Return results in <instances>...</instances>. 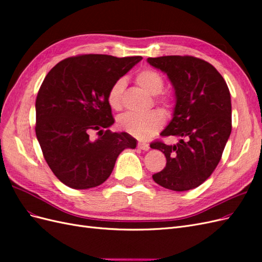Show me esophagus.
Instances as JSON below:
<instances>
[{"mask_svg":"<svg viewBox=\"0 0 262 262\" xmlns=\"http://www.w3.org/2000/svg\"><path fill=\"white\" fill-rule=\"evenodd\" d=\"M138 147L140 149H143V150H148L149 149V145L147 143H145V142H139Z\"/></svg>","mask_w":262,"mask_h":262,"instance_id":"1","label":"esophagus"}]
</instances>
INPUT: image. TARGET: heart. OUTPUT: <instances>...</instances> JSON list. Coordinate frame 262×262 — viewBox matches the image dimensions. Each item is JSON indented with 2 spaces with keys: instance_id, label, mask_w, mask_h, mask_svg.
<instances>
[{
  "instance_id": "1",
  "label": "heart",
  "mask_w": 262,
  "mask_h": 262,
  "mask_svg": "<svg viewBox=\"0 0 262 262\" xmlns=\"http://www.w3.org/2000/svg\"><path fill=\"white\" fill-rule=\"evenodd\" d=\"M136 83L148 94L157 95L163 91L164 78L153 69H143L136 75ZM124 87V80L119 78L108 90V104L115 110H119L122 107ZM156 100L166 108L171 105V99L167 95H160ZM117 122L119 128L131 136L138 139H147L162 128L165 122V117L160 110H150L145 114L125 113L118 118Z\"/></svg>"
}]
</instances>
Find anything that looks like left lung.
Listing matches in <instances>:
<instances>
[{
    "instance_id": "8db88e82",
    "label": "left lung",
    "mask_w": 262,
    "mask_h": 262,
    "mask_svg": "<svg viewBox=\"0 0 262 262\" xmlns=\"http://www.w3.org/2000/svg\"><path fill=\"white\" fill-rule=\"evenodd\" d=\"M150 66L166 73L175 90L171 121L162 137H175L176 144L150 143L166 156V167L153 179L160 186L186 191L207 180L216 168L232 131V102L226 82L209 62L190 55L148 58Z\"/></svg>"
}]
</instances>
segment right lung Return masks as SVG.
I'll return each mask as SVG.
<instances>
[{"instance_id": "obj_1", "label": "right lung", "mask_w": 262, "mask_h": 262, "mask_svg": "<svg viewBox=\"0 0 262 262\" xmlns=\"http://www.w3.org/2000/svg\"><path fill=\"white\" fill-rule=\"evenodd\" d=\"M142 60L82 54L62 60L47 74L36 99V136L47 164L73 189L101 185L124 148H136L126 132L104 131L114 124L108 90ZM97 130L98 139L90 133Z\"/></svg>"}]
</instances>
